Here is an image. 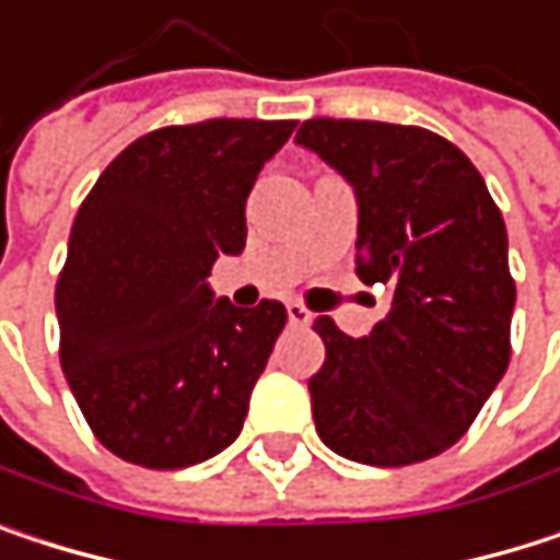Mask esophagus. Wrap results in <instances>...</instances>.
I'll return each instance as SVG.
<instances>
[{
	"mask_svg": "<svg viewBox=\"0 0 560 560\" xmlns=\"http://www.w3.org/2000/svg\"><path fill=\"white\" fill-rule=\"evenodd\" d=\"M287 319H290V326H310L313 323V313L303 306V303H287Z\"/></svg>",
	"mask_w": 560,
	"mask_h": 560,
	"instance_id": "1",
	"label": "esophagus"
}]
</instances>
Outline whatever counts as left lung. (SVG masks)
Returning <instances> with one entry per match:
<instances>
[{"mask_svg": "<svg viewBox=\"0 0 560 560\" xmlns=\"http://www.w3.org/2000/svg\"><path fill=\"white\" fill-rule=\"evenodd\" d=\"M296 140L355 185L359 277L392 293L365 339L313 323L326 342L310 378L316 433L369 466L430 459L469 430L509 369L502 211L466 152L423 127L316 117Z\"/></svg>", "mask_w": 560, "mask_h": 560, "instance_id": "1", "label": "left lung"}]
</instances>
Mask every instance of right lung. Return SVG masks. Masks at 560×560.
Returning <instances> with one entry per match:
<instances>
[{
    "label": "right lung",
    "mask_w": 560,
    "mask_h": 560,
    "mask_svg": "<svg viewBox=\"0 0 560 560\" xmlns=\"http://www.w3.org/2000/svg\"><path fill=\"white\" fill-rule=\"evenodd\" d=\"M296 120H201L133 140L88 191L55 287L61 369L94 436L127 463L182 469L241 433L287 306L214 300L244 250V205Z\"/></svg>",
    "instance_id": "add662e5"
}]
</instances>
